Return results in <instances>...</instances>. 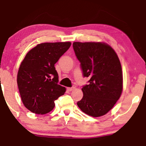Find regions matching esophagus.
<instances>
[{
  "instance_id": "obj_1",
  "label": "esophagus",
  "mask_w": 146,
  "mask_h": 146,
  "mask_svg": "<svg viewBox=\"0 0 146 146\" xmlns=\"http://www.w3.org/2000/svg\"><path fill=\"white\" fill-rule=\"evenodd\" d=\"M75 88V86H73L72 87H70V88H68V90H69V91H72V90H73Z\"/></svg>"
}]
</instances>
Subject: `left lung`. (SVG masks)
Returning <instances> with one entry per match:
<instances>
[{
  "label": "left lung",
  "instance_id": "8db88e82",
  "mask_svg": "<svg viewBox=\"0 0 146 146\" xmlns=\"http://www.w3.org/2000/svg\"><path fill=\"white\" fill-rule=\"evenodd\" d=\"M73 49L88 84L82 88L79 108L90 116H103L113 108L123 90L121 65L116 52L105 42H74Z\"/></svg>",
  "mask_w": 146,
  "mask_h": 146
}]
</instances>
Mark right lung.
Returning <instances> with one entry per match:
<instances>
[{"mask_svg": "<svg viewBox=\"0 0 146 146\" xmlns=\"http://www.w3.org/2000/svg\"><path fill=\"white\" fill-rule=\"evenodd\" d=\"M71 43L44 42L27 53L17 75V84L23 104L36 114L44 115L55 106L54 101L64 94L66 88L58 84L55 64Z\"/></svg>", "mask_w": 146, "mask_h": 146, "instance_id": "1", "label": "right lung"}]
</instances>
